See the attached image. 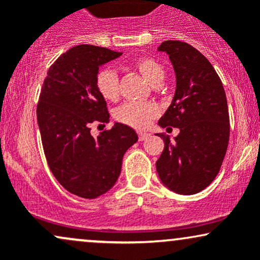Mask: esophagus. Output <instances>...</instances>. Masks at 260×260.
Instances as JSON below:
<instances>
[{"label": "esophagus", "instance_id": "obj_1", "mask_svg": "<svg viewBox=\"0 0 260 260\" xmlns=\"http://www.w3.org/2000/svg\"><path fill=\"white\" fill-rule=\"evenodd\" d=\"M138 137H139L140 142H143V140L148 139L149 137H150V134L147 133V132H139V133H138Z\"/></svg>", "mask_w": 260, "mask_h": 260}]
</instances>
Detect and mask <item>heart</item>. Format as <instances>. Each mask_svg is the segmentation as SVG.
Returning a JSON list of instances; mask_svg holds the SVG:
<instances>
[{"mask_svg": "<svg viewBox=\"0 0 260 260\" xmlns=\"http://www.w3.org/2000/svg\"><path fill=\"white\" fill-rule=\"evenodd\" d=\"M133 67L142 74L145 80L151 85H159L165 77V70L156 59L147 57L137 58L133 62ZM95 84L101 96L107 101H116L120 96V82L118 76L112 70H101L96 74ZM159 115V109L151 103H126L118 107L115 112V118L127 126L144 129Z\"/></svg>", "mask_w": 260, "mask_h": 260, "instance_id": "1", "label": "heart"}]
</instances>
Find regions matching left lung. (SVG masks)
Here are the masks:
<instances>
[{
  "instance_id": "1",
  "label": "left lung",
  "mask_w": 260,
  "mask_h": 260,
  "mask_svg": "<svg viewBox=\"0 0 260 260\" xmlns=\"http://www.w3.org/2000/svg\"><path fill=\"white\" fill-rule=\"evenodd\" d=\"M157 50L168 53L176 73L175 96L159 126L180 128V133L174 140L157 134L165 147L156 161V171L169 189L196 194L214 181L228 150L226 94L208 58L189 44L168 40Z\"/></svg>"
}]
</instances>
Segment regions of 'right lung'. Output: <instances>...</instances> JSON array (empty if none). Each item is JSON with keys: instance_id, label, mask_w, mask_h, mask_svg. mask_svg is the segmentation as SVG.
<instances>
[{"instance_id": "obj_1", "label": "right lung", "mask_w": 260, "mask_h": 260, "mask_svg": "<svg viewBox=\"0 0 260 260\" xmlns=\"http://www.w3.org/2000/svg\"><path fill=\"white\" fill-rule=\"evenodd\" d=\"M121 55L94 45L72 47L49 68L39 96L38 123L49 168L64 189L85 199L111 189L124 153L138 140L122 123L98 138L90 134L91 123L110 118L95 84L99 67Z\"/></svg>"}]
</instances>
